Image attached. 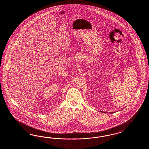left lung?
Listing matches in <instances>:
<instances>
[{"mask_svg": "<svg viewBox=\"0 0 149 149\" xmlns=\"http://www.w3.org/2000/svg\"><path fill=\"white\" fill-rule=\"evenodd\" d=\"M104 113H106V112H104Z\"/></svg>", "mask_w": 149, "mask_h": 149, "instance_id": "1", "label": "left lung"}]
</instances>
